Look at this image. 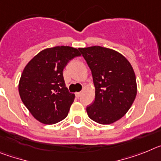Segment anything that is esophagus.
Instances as JSON below:
<instances>
[{
	"mask_svg": "<svg viewBox=\"0 0 161 161\" xmlns=\"http://www.w3.org/2000/svg\"><path fill=\"white\" fill-rule=\"evenodd\" d=\"M81 95H82V92H76V93H75V96H76L77 98L80 97Z\"/></svg>",
	"mask_w": 161,
	"mask_h": 161,
	"instance_id": "34e87169",
	"label": "esophagus"
}]
</instances>
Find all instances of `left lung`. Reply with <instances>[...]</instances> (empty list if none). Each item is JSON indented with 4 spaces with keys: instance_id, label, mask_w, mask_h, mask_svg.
Segmentation results:
<instances>
[{
    "instance_id": "obj_1",
    "label": "left lung",
    "mask_w": 161,
    "mask_h": 161,
    "mask_svg": "<svg viewBox=\"0 0 161 161\" xmlns=\"http://www.w3.org/2000/svg\"><path fill=\"white\" fill-rule=\"evenodd\" d=\"M92 70L95 101L86 107L91 119L108 125L121 119L137 95L135 71L129 61L115 50L100 46L79 48Z\"/></svg>"
}]
</instances>
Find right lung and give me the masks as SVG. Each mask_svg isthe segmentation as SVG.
Returning a JSON list of instances; mask_svg holds the SVG:
<instances>
[{
  "mask_svg": "<svg viewBox=\"0 0 161 161\" xmlns=\"http://www.w3.org/2000/svg\"><path fill=\"white\" fill-rule=\"evenodd\" d=\"M81 54L69 46L42 50L25 66L19 83L21 100L31 115L44 124L65 119L75 100L65 86L63 69Z\"/></svg>",
  "mask_w": 161,
  "mask_h": 161,
  "instance_id": "add662e5",
  "label": "right lung"
}]
</instances>
